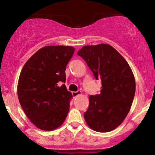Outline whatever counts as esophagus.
<instances>
[{
  "mask_svg": "<svg viewBox=\"0 0 155 155\" xmlns=\"http://www.w3.org/2000/svg\"><path fill=\"white\" fill-rule=\"evenodd\" d=\"M72 94H73V97H76L77 96H78V95L82 94V92L81 91H77V92H73Z\"/></svg>",
  "mask_w": 155,
  "mask_h": 155,
  "instance_id": "esophagus-1",
  "label": "esophagus"
}]
</instances>
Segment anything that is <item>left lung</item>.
Here are the masks:
<instances>
[{
  "instance_id": "obj_1",
  "label": "left lung",
  "mask_w": 155,
  "mask_h": 155,
  "mask_svg": "<svg viewBox=\"0 0 155 155\" xmlns=\"http://www.w3.org/2000/svg\"><path fill=\"white\" fill-rule=\"evenodd\" d=\"M101 80L100 94L90 95L84 120L91 129L109 132L124 121L130 111L135 92L132 70L125 58L109 44L84 46L78 51Z\"/></svg>"
}]
</instances>
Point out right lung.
Listing matches in <instances>:
<instances>
[{
  "label": "right lung",
  "instance_id": "obj_1",
  "mask_svg": "<svg viewBox=\"0 0 155 155\" xmlns=\"http://www.w3.org/2000/svg\"><path fill=\"white\" fill-rule=\"evenodd\" d=\"M74 51L73 46H44L21 71L19 101L30 121L41 130H54L67 117L73 96L64 84H60L65 82V71Z\"/></svg>",
  "mask_w": 155,
  "mask_h": 155
}]
</instances>
